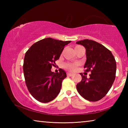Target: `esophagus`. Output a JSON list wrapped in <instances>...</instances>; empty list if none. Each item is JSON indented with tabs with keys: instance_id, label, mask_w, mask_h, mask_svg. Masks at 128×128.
I'll use <instances>...</instances> for the list:
<instances>
[{
	"instance_id": "34e87169",
	"label": "esophagus",
	"mask_w": 128,
	"mask_h": 128,
	"mask_svg": "<svg viewBox=\"0 0 128 128\" xmlns=\"http://www.w3.org/2000/svg\"><path fill=\"white\" fill-rule=\"evenodd\" d=\"M66 75L68 76H72L73 75L72 73H66Z\"/></svg>"
}]
</instances>
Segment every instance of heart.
Instances as JSON below:
<instances>
[{"instance_id":"obj_1","label":"heart","mask_w":128,"mask_h":128,"mask_svg":"<svg viewBox=\"0 0 128 128\" xmlns=\"http://www.w3.org/2000/svg\"><path fill=\"white\" fill-rule=\"evenodd\" d=\"M79 47V46H76L75 48ZM78 66V64L77 63H72V62H66L62 65V67L66 70L70 71V72H74L76 70L77 67Z\"/></svg>"}]
</instances>
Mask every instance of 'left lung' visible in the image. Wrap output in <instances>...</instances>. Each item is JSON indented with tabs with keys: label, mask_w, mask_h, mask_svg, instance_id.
<instances>
[{
	"label": "left lung",
	"mask_w": 128,
	"mask_h": 128,
	"mask_svg": "<svg viewBox=\"0 0 128 128\" xmlns=\"http://www.w3.org/2000/svg\"><path fill=\"white\" fill-rule=\"evenodd\" d=\"M76 43L86 48L85 72H91L89 78L80 73L82 80L76 86L79 94L86 100L96 102L107 94L116 77V62L111 52L94 40H84Z\"/></svg>",
	"instance_id": "1"
}]
</instances>
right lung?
Wrapping results in <instances>:
<instances>
[{
    "label": "right lung",
    "mask_w": 128,
    "mask_h": 128,
    "mask_svg": "<svg viewBox=\"0 0 128 128\" xmlns=\"http://www.w3.org/2000/svg\"><path fill=\"white\" fill-rule=\"evenodd\" d=\"M70 42L46 38L34 43L26 52L23 64L26 85L32 96L40 102L48 103L60 92L66 73L60 68L59 72L54 73L51 69L55 66L65 46Z\"/></svg>",
    "instance_id": "1"
}]
</instances>
